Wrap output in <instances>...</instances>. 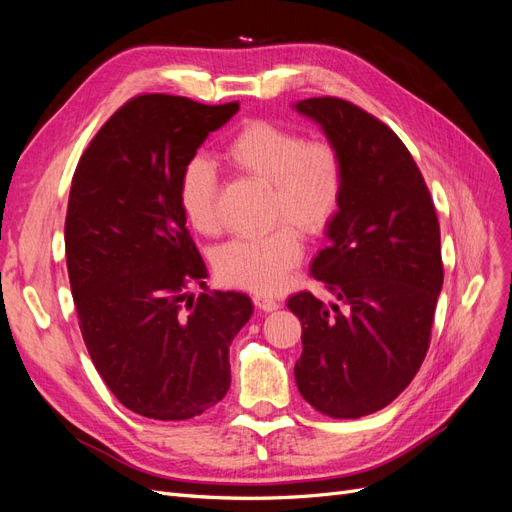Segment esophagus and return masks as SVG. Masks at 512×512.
I'll return each instance as SVG.
<instances>
[{"label":"esophagus","mask_w":512,"mask_h":512,"mask_svg":"<svg viewBox=\"0 0 512 512\" xmlns=\"http://www.w3.org/2000/svg\"><path fill=\"white\" fill-rule=\"evenodd\" d=\"M254 303L258 309H262V312H275V309H280V301H275L271 297H262V294H256Z\"/></svg>","instance_id":"1"}]
</instances>
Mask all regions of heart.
I'll list each match as a JSON object with an SVG mask.
<instances>
[{
    "instance_id": "obj_1",
    "label": "heart",
    "mask_w": 512,
    "mask_h": 512,
    "mask_svg": "<svg viewBox=\"0 0 512 512\" xmlns=\"http://www.w3.org/2000/svg\"><path fill=\"white\" fill-rule=\"evenodd\" d=\"M224 162L239 175L269 185L271 224L294 223L305 235H320L342 207L344 162L333 143L305 136L273 121H250L230 136ZM179 205L203 235L220 228L218 175L211 162L194 158L179 177ZM303 256L297 229L277 226L267 237L232 239L215 254V271L230 286L256 294L282 288Z\"/></svg>"
}]
</instances>
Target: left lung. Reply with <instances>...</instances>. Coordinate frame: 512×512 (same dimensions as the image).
Returning <instances> with one entry per match:
<instances>
[{
	"instance_id": "1",
	"label": "left lung",
	"mask_w": 512,
	"mask_h": 512,
	"mask_svg": "<svg viewBox=\"0 0 512 512\" xmlns=\"http://www.w3.org/2000/svg\"><path fill=\"white\" fill-rule=\"evenodd\" d=\"M344 162V198L312 275L346 305L292 294L303 324L299 393L333 418L378 412L421 367L444 282L440 224L425 179L399 136L339 98L292 104Z\"/></svg>"
}]
</instances>
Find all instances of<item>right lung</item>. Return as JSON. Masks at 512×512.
Here are the masks:
<instances>
[{"instance_id": "right-lung-1", "label": "right lung", "mask_w": 512, "mask_h": 512, "mask_svg": "<svg viewBox=\"0 0 512 512\" xmlns=\"http://www.w3.org/2000/svg\"><path fill=\"white\" fill-rule=\"evenodd\" d=\"M237 111L138 96L72 177L66 262L85 346L121 404L156 421L194 418L228 393V348L254 312L241 292H185L205 286L207 267L179 205L181 170Z\"/></svg>"}]
</instances>
